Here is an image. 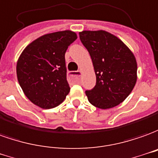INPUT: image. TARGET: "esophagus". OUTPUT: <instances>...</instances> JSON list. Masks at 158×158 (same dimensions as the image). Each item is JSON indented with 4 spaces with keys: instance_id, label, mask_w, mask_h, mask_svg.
<instances>
[{
    "instance_id": "1",
    "label": "esophagus",
    "mask_w": 158,
    "mask_h": 158,
    "mask_svg": "<svg viewBox=\"0 0 158 158\" xmlns=\"http://www.w3.org/2000/svg\"><path fill=\"white\" fill-rule=\"evenodd\" d=\"M81 76V70H77V71H73L70 74V78L71 81H78L80 80V77Z\"/></svg>"
}]
</instances>
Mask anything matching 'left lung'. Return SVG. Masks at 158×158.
<instances>
[{
  "label": "left lung",
  "mask_w": 158,
  "mask_h": 158,
  "mask_svg": "<svg viewBox=\"0 0 158 158\" xmlns=\"http://www.w3.org/2000/svg\"><path fill=\"white\" fill-rule=\"evenodd\" d=\"M80 40L91 56L96 85L85 92L93 106L110 109L125 100L137 81V62L130 49L105 31H83Z\"/></svg>",
  "instance_id": "8db88e82"
}]
</instances>
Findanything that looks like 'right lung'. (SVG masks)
<instances>
[{"label":"right lung","instance_id":"add662e5","mask_svg":"<svg viewBox=\"0 0 158 158\" xmlns=\"http://www.w3.org/2000/svg\"><path fill=\"white\" fill-rule=\"evenodd\" d=\"M71 31L41 35L24 48L17 62V77L28 99L42 109L60 105L70 92L64 54L77 40Z\"/></svg>","mask_w":158,"mask_h":158}]
</instances>
